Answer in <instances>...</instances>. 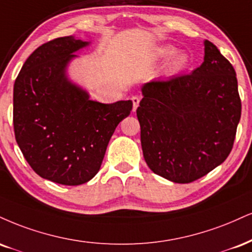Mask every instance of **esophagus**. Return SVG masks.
I'll return each instance as SVG.
<instances>
[{
    "label": "esophagus",
    "mask_w": 252,
    "mask_h": 252,
    "mask_svg": "<svg viewBox=\"0 0 252 252\" xmlns=\"http://www.w3.org/2000/svg\"><path fill=\"white\" fill-rule=\"evenodd\" d=\"M131 101H132V104H134V108H132V110L135 111L136 109H137L138 104H139V101H141V99H139L138 96H132L131 97Z\"/></svg>",
    "instance_id": "1"
}]
</instances>
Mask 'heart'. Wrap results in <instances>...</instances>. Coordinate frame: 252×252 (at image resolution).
Segmentation results:
<instances>
[{
    "mask_svg": "<svg viewBox=\"0 0 252 252\" xmlns=\"http://www.w3.org/2000/svg\"><path fill=\"white\" fill-rule=\"evenodd\" d=\"M176 51V49L171 45H162V47L156 48L155 50V57L156 59H166V57L171 56ZM189 62L188 60V56L186 54H178V55H175L170 60V62L168 63V70L169 71H178L181 69H184Z\"/></svg>",
    "mask_w": 252,
    "mask_h": 252,
    "instance_id": "heart-1",
    "label": "heart"
}]
</instances>
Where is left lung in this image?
<instances>
[{
	"label": "left lung",
	"mask_w": 252,
	"mask_h": 252,
	"mask_svg": "<svg viewBox=\"0 0 252 252\" xmlns=\"http://www.w3.org/2000/svg\"><path fill=\"white\" fill-rule=\"evenodd\" d=\"M204 54L191 74L145 83L136 110L145 162L175 183H191L222 164L241 120L235 69L208 39Z\"/></svg>",
	"instance_id": "8db88e82"
}]
</instances>
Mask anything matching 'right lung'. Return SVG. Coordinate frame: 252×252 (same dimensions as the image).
<instances>
[{
    "instance_id": "add662e5",
    "label": "right lung",
    "mask_w": 252,
    "mask_h": 252,
    "mask_svg": "<svg viewBox=\"0 0 252 252\" xmlns=\"http://www.w3.org/2000/svg\"><path fill=\"white\" fill-rule=\"evenodd\" d=\"M89 42L59 37L27 59L14 84V131L38 176L63 186L87 183L98 172L108 143L132 102L92 101L65 69Z\"/></svg>"
}]
</instances>
